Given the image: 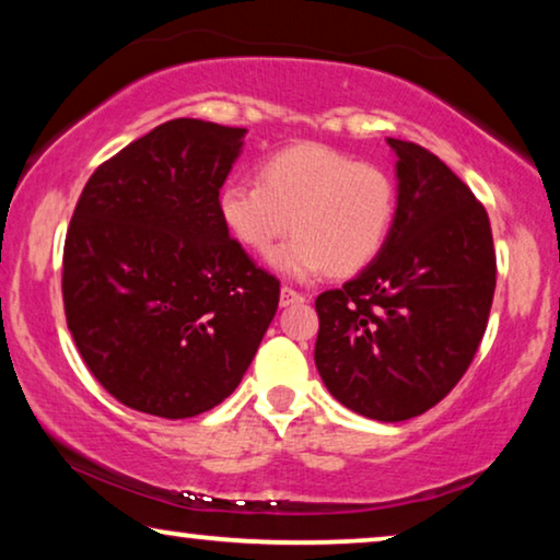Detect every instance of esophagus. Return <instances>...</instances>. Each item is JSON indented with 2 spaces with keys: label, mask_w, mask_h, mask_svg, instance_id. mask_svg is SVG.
<instances>
[{
  "label": "esophagus",
  "mask_w": 560,
  "mask_h": 560,
  "mask_svg": "<svg viewBox=\"0 0 560 560\" xmlns=\"http://www.w3.org/2000/svg\"><path fill=\"white\" fill-rule=\"evenodd\" d=\"M303 301H305L303 293H298V290L282 285V290H280V305H293V303H303Z\"/></svg>",
  "instance_id": "obj_1"
}]
</instances>
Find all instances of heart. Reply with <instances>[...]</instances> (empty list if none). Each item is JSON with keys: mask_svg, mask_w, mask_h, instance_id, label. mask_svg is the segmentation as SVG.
I'll return each instance as SVG.
<instances>
[{"mask_svg": "<svg viewBox=\"0 0 560 560\" xmlns=\"http://www.w3.org/2000/svg\"><path fill=\"white\" fill-rule=\"evenodd\" d=\"M219 213L242 247L267 252L288 226L293 240L272 265L293 278L362 270L385 247L397 213V188L385 167L357 163L326 144H295L259 165L257 183L232 180Z\"/></svg>", "mask_w": 560, "mask_h": 560, "instance_id": "obj_1", "label": "heart"}]
</instances>
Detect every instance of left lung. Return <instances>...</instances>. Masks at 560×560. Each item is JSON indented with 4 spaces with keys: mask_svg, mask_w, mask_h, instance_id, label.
Returning <instances> with one entry per match:
<instances>
[{
    "mask_svg": "<svg viewBox=\"0 0 560 560\" xmlns=\"http://www.w3.org/2000/svg\"><path fill=\"white\" fill-rule=\"evenodd\" d=\"M397 152V213L357 278L316 298V366L336 400L400 423L458 385L487 331L497 255L485 206L416 142Z\"/></svg>",
    "mask_w": 560,
    "mask_h": 560,
    "instance_id": "8db88e82",
    "label": "left lung"
}]
</instances>
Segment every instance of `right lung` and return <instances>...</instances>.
Segmentation results:
<instances>
[{"label": "right lung", "instance_id": "1", "mask_svg": "<svg viewBox=\"0 0 560 560\" xmlns=\"http://www.w3.org/2000/svg\"><path fill=\"white\" fill-rule=\"evenodd\" d=\"M247 129L171 119L91 175L63 247L75 349L127 408L178 420L240 385L280 280L229 236L219 190Z\"/></svg>", "mask_w": 560, "mask_h": 560}]
</instances>
